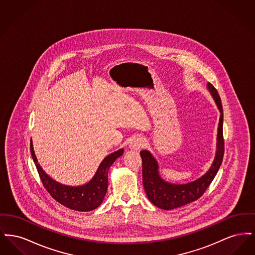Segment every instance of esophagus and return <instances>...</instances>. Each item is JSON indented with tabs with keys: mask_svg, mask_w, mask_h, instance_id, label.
Returning <instances> with one entry per match:
<instances>
[{
	"mask_svg": "<svg viewBox=\"0 0 255 255\" xmlns=\"http://www.w3.org/2000/svg\"><path fill=\"white\" fill-rule=\"evenodd\" d=\"M144 145V139L141 136H134L133 139L130 142L129 147L133 150H138L139 148H141L142 146Z\"/></svg>",
	"mask_w": 255,
	"mask_h": 255,
	"instance_id": "obj_1",
	"label": "esophagus"
}]
</instances>
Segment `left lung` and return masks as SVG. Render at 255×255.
<instances>
[{
	"label": "left lung",
	"instance_id": "8db88e82",
	"mask_svg": "<svg viewBox=\"0 0 255 255\" xmlns=\"http://www.w3.org/2000/svg\"><path fill=\"white\" fill-rule=\"evenodd\" d=\"M207 89L217 104L221 115L219 120L215 158L210 168L204 176L193 182L183 184L165 182L159 176L158 164L156 158L147 150L140 151V157L142 158V182L146 195L154 206H158L161 209H174L198 200L210 185L222 164L225 152V142L223 136V107L217 90L210 83H207Z\"/></svg>",
	"mask_w": 255,
	"mask_h": 255
}]
</instances>
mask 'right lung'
<instances>
[{
  "instance_id": "right-lung-1",
  "label": "right lung",
  "mask_w": 255,
  "mask_h": 255,
  "mask_svg": "<svg viewBox=\"0 0 255 255\" xmlns=\"http://www.w3.org/2000/svg\"><path fill=\"white\" fill-rule=\"evenodd\" d=\"M123 151L120 149L104 158L90 182L79 186H69L54 181L42 169L34 154L32 140H30V153L44 187L59 204L76 211H91L102 204L108 189L109 168L122 156Z\"/></svg>"
}]
</instances>
